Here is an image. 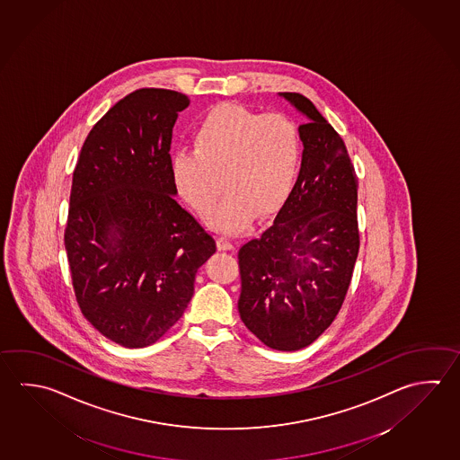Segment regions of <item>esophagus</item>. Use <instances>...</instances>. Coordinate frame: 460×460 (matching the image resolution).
<instances>
[{"label":"esophagus","mask_w":460,"mask_h":460,"mask_svg":"<svg viewBox=\"0 0 460 460\" xmlns=\"http://www.w3.org/2000/svg\"><path fill=\"white\" fill-rule=\"evenodd\" d=\"M217 248L220 251H234V244L230 240H226V236H220L217 240Z\"/></svg>","instance_id":"obj_1"}]
</instances>
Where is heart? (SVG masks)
I'll use <instances>...</instances> for the list:
<instances>
[{
    "label": "heart",
    "mask_w": 460,
    "mask_h": 460,
    "mask_svg": "<svg viewBox=\"0 0 460 460\" xmlns=\"http://www.w3.org/2000/svg\"><path fill=\"white\" fill-rule=\"evenodd\" d=\"M194 151L176 152L170 176L180 198L208 214L218 232L240 234L260 214L268 217L292 194L303 160L300 126L282 113L262 115L236 103H218L192 133Z\"/></svg>",
    "instance_id": "b5f03b06"
}]
</instances>
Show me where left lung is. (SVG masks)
<instances>
[{
  "label": "left lung",
  "mask_w": 460,
  "mask_h": 460,
  "mask_svg": "<svg viewBox=\"0 0 460 460\" xmlns=\"http://www.w3.org/2000/svg\"><path fill=\"white\" fill-rule=\"evenodd\" d=\"M279 95L306 118L300 175L272 226L238 251V311L261 342L295 351L342 308L358 256V180L342 137L313 102Z\"/></svg>",
  "instance_id": "obj_1"
}]
</instances>
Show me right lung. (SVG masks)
Wrapping results in <instances>:
<instances>
[{
  "label": "right lung",
  "instance_id": "obj_1",
  "mask_svg": "<svg viewBox=\"0 0 460 460\" xmlns=\"http://www.w3.org/2000/svg\"><path fill=\"white\" fill-rule=\"evenodd\" d=\"M184 93L139 89L84 142L73 173L65 248L75 300L126 349L157 342L183 316L216 242L176 202L170 144Z\"/></svg>",
  "mask_w": 460,
  "mask_h": 460
}]
</instances>
